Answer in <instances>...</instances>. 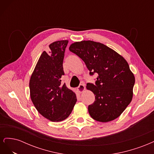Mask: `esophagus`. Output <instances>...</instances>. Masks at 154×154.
I'll list each match as a JSON object with an SVG mask.
<instances>
[{
  "mask_svg": "<svg viewBox=\"0 0 154 154\" xmlns=\"http://www.w3.org/2000/svg\"><path fill=\"white\" fill-rule=\"evenodd\" d=\"M85 90V85L83 84H80V85H79L78 87H77V91L80 93H82L83 91H84Z\"/></svg>",
  "mask_w": 154,
  "mask_h": 154,
  "instance_id": "obj_1",
  "label": "esophagus"
}]
</instances>
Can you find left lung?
Masks as SVG:
<instances>
[{"instance_id": "obj_1", "label": "left lung", "mask_w": 154, "mask_h": 154, "mask_svg": "<svg viewBox=\"0 0 154 154\" xmlns=\"http://www.w3.org/2000/svg\"><path fill=\"white\" fill-rule=\"evenodd\" d=\"M69 49L83 60L91 75L97 74L96 84L86 86L95 96L88 106L91 118L103 123L118 118L133 97L135 77L127 60L106 45L91 40L76 42Z\"/></svg>"}]
</instances>
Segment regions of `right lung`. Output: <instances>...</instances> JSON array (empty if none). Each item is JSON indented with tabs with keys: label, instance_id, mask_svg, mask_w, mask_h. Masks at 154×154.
<instances>
[{
	"label": "right lung",
	"instance_id": "obj_1",
	"mask_svg": "<svg viewBox=\"0 0 154 154\" xmlns=\"http://www.w3.org/2000/svg\"><path fill=\"white\" fill-rule=\"evenodd\" d=\"M67 40L51 44L42 53L29 80L31 100L44 118L58 122L67 119L77 101L76 94L61 82Z\"/></svg>",
	"mask_w": 154,
	"mask_h": 154
}]
</instances>
